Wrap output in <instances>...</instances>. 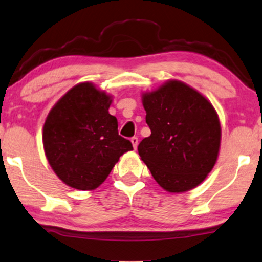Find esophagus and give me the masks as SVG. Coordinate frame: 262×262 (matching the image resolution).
<instances>
[{"mask_svg": "<svg viewBox=\"0 0 262 262\" xmlns=\"http://www.w3.org/2000/svg\"><path fill=\"white\" fill-rule=\"evenodd\" d=\"M131 143L134 145L135 149H137V145H138V138L137 137H132L131 138Z\"/></svg>", "mask_w": 262, "mask_h": 262, "instance_id": "1", "label": "esophagus"}]
</instances>
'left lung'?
Wrapping results in <instances>:
<instances>
[{
  "label": "left lung",
  "instance_id": "8db88e82",
  "mask_svg": "<svg viewBox=\"0 0 262 262\" xmlns=\"http://www.w3.org/2000/svg\"><path fill=\"white\" fill-rule=\"evenodd\" d=\"M151 135L138 154L168 192H184L205 181L218 159L222 128L207 98L179 80H168L142 97Z\"/></svg>",
  "mask_w": 262,
  "mask_h": 262
}]
</instances>
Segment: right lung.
<instances>
[{"label": "right lung", "mask_w": 262, "mask_h": 262, "mask_svg": "<svg viewBox=\"0 0 262 262\" xmlns=\"http://www.w3.org/2000/svg\"><path fill=\"white\" fill-rule=\"evenodd\" d=\"M111 96L94 84L67 91L49 112L43 126L46 156L56 176L71 188L94 190L106 181L132 143L118 134L110 114Z\"/></svg>", "instance_id": "right-lung-1"}]
</instances>
